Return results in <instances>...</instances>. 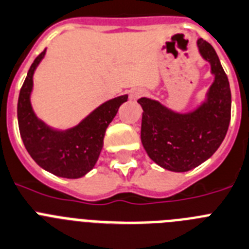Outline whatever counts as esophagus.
Segmentation results:
<instances>
[{"mask_svg":"<svg viewBox=\"0 0 249 249\" xmlns=\"http://www.w3.org/2000/svg\"><path fill=\"white\" fill-rule=\"evenodd\" d=\"M142 95H144V90H142V89H134V90H131L130 91V100H138L139 98H142Z\"/></svg>","mask_w":249,"mask_h":249,"instance_id":"obj_1","label":"esophagus"}]
</instances>
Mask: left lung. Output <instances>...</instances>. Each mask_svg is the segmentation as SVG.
I'll return each mask as SVG.
<instances>
[{
    "instance_id": "8db88e82",
    "label": "left lung",
    "mask_w": 249,
    "mask_h": 249,
    "mask_svg": "<svg viewBox=\"0 0 249 249\" xmlns=\"http://www.w3.org/2000/svg\"><path fill=\"white\" fill-rule=\"evenodd\" d=\"M196 46L211 64L214 81L199 107L177 112L157 100L142 98V142L151 160L170 172H188L214 154L231 122V89L215 50L203 38Z\"/></svg>"
}]
</instances>
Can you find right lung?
Instances as JSON below:
<instances>
[{
	"mask_svg": "<svg viewBox=\"0 0 249 249\" xmlns=\"http://www.w3.org/2000/svg\"><path fill=\"white\" fill-rule=\"evenodd\" d=\"M46 50L35 59L20 90L17 119L26 150L42 169L62 178H81L94 168L104 145L105 131L127 95L101 104L76 126L56 130L36 116L31 105L34 73Z\"/></svg>",
	"mask_w": 249,
	"mask_h": 249,
	"instance_id": "add662e5",
	"label": "right lung"
}]
</instances>
